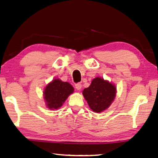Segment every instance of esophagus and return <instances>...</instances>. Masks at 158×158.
<instances>
[{"mask_svg":"<svg viewBox=\"0 0 158 158\" xmlns=\"http://www.w3.org/2000/svg\"><path fill=\"white\" fill-rule=\"evenodd\" d=\"M75 87L77 90H80L82 89V85H81V84H80V83L76 84V85H75Z\"/></svg>","mask_w":158,"mask_h":158,"instance_id":"obj_1","label":"esophagus"}]
</instances>
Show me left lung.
Segmentation results:
<instances>
[{"mask_svg":"<svg viewBox=\"0 0 158 158\" xmlns=\"http://www.w3.org/2000/svg\"><path fill=\"white\" fill-rule=\"evenodd\" d=\"M82 95L91 110L100 113L110 107L117 95L114 84L96 77L92 80L88 88L83 90Z\"/></svg>","mask_w":158,"mask_h":158,"instance_id":"1","label":"left lung"}]
</instances>
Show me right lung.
Listing matches in <instances>:
<instances>
[{"label": "right lung", "instance_id": "obj_1", "mask_svg": "<svg viewBox=\"0 0 158 158\" xmlns=\"http://www.w3.org/2000/svg\"><path fill=\"white\" fill-rule=\"evenodd\" d=\"M73 91L74 89L69 82L54 78L45 86L44 90V99L46 107L51 110H57Z\"/></svg>", "mask_w": 158, "mask_h": 158}]
</instances>
